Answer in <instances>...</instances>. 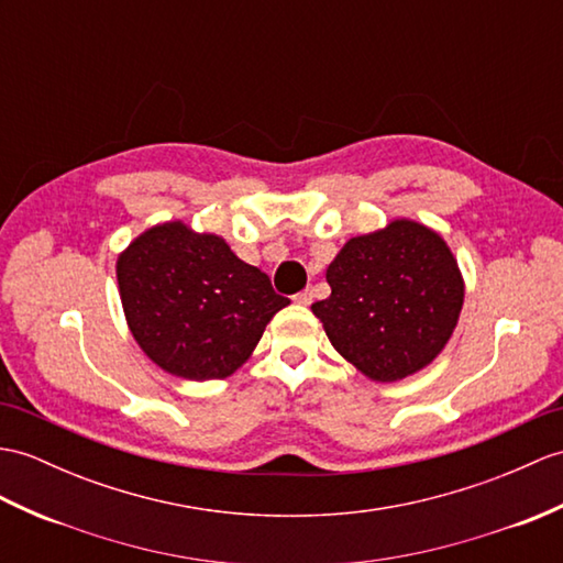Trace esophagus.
I'll list each match as a JSON object with an SVG mask.
<instances>
[{"label":"esophagus","mask_w":563,"mask_h":563,"mask_svg":"<svg viewBox=\"0 0 563 563\" xmlns=\"http://www.w3.org/2000/svg\"><path fill=\"white\" fill-rule=\"evenodd\" d=\"M295 302H297V305H305V307L311 305V302H313V290H311V287H305L302 292H297V295H295Z\"/></svg>","instance_id":"obj_1"}]
</instances>
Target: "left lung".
Returning <instances> with one entry per match:
<instances>
[{"mask_svg": "<svg viewBox=\"0 0 563 563\" xmlns=\"http://www.w3.org/2000/svg\"><path fill=\"white\" fill-rule=\"evenodd\" d=\"M313 302L331 345L372 382H400L434 362L459 323L465 283L439 232L408 218L360 234L325 271Z\"/></svg>", "mask_w": 563, "mask_h": 563, "instance_id": "obj_1", "label": "left lung"}]
</instances>
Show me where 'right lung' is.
Returning a JSON list of instances; mask_svg holds the SVG:
<instances>
[{
    "instance_id": "right-lung-1",
    "label": "right lung",
    "mask_w": 563,
    "mask_h": 563,
    "mask_svg": "<svg viewBox=\"0 0 563 563\" xmlns=\"http://www.w3.org/2000/svg\"><path fill=\"white\" fill-rule=\"evenodd\" d=\"M117 283L139 347L189 382L238 372L268 321L290 305L225 240L181 220L141 232L117 258Z\"/></svg>"
}]
</instances>
